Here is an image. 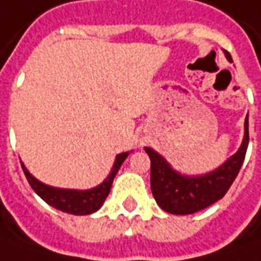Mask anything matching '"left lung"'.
Instances as JSON below:
<instances>
[{"label":"left lung","mask_w":261,"mask_h":261,"mask_svg":"<svg viewBox=\"0 0 261 261\" xmlns=\"http://www.w3.org/2000/svg\"><path fill=\"white\" fill-rule=\"evenodd\" d=\"M225 58L232 62L231 55L224 50ZM248 146V114L244 121V139L241 146L220 167L205 175L188 176L175 170L153 148L146 147L150 158L151 193L163 211L175 215H189L202 211L220 201L236 180L246 158Z\"/></svg>","instance_id":"left-lung-1"}]
</instances>
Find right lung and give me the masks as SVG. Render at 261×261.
I'll list each match as a JSON object with an SVG mask.
<instances>
[{"label": "right lung", "instance_id": "obj_1", "mask_svg": "<svg viewBox=\"0 0 261 261\" xmlns=\"http://www.w3.org/2000/svg\"><path fill=\"white\" fill-rule=\"evenodd\" d=\"M127 156H128V151L117 154L114 166L111 169V173L107 176V179L101 185L91 188V189H86V191L53 188V186H49V185L37 180L25 169L24 163H21V167H23L24 175L33 188V191L37 193L44 202L49 203L50 206H53V208H56L62 212L73 214V215H89L92 212L98 211L102 206L103 201L107 199L108 193L111 191L114 177L118 173V170L124 163V160L127 159Z\"/></svg>", "mask_w": 261, "mask_h": 261}]
</instances>
